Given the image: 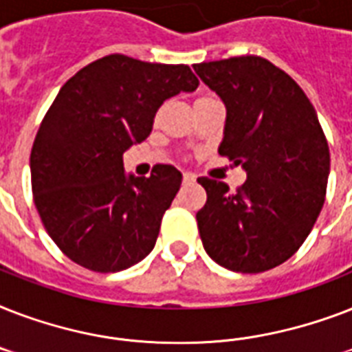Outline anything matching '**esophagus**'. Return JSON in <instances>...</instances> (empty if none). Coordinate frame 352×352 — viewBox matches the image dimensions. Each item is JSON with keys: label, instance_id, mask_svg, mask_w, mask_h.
<instances>
[{"label": "esophagus", "instance_id": "esophagus-1", "mask_svg": "<svg viewBox=\"0 0 352 352\" xmlns=\"http://www.w3.org/2000/svg\"><path fill=\"white\" fill-rule=\"evenodd\" d=\"M182 182H184V184H192V182H195V175H193V173H190V171L182 173Z\"/></svg>", "mask_w": 352, "mask_h": 352}]
</instances>
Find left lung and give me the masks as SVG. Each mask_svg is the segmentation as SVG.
<instances>
[{"label": "left lung", "instance_id": "8db88e82", "mask_svg": "<svg viewBox=\"0 0 352 352\" xmlns=\"http://www.w3.org/2000/svg\"><path fill=\"white\" fill-rule=\"evenodd\" d=\"M226 106L219 155L246 170L235 192L201 177L197 212L204 250L243 274L270 270L311 234L327 192L331 153L318 115L300 85L256 54L193 65Z\"/></svg>", "mask_w": 352, "mask_h": 352}]
</instances>
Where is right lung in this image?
Masks as SVG:
<instances>
[{
  "label": "right lung",
  "instance_id": "obj_1",
  "mask_svg": "<svg viewBox=\"0 0 352 352\" xmlns=\"http://www.w3.org/2000/svg\"><path fill=\"white\" fill-rule=\"evenodd\" d=\"M188 65L109 54L63 84L30 151L32 197L47 234L80 267L120 272L153 250L182 175L157 164L126 177L122 153L144 142L160 104L195 91Z\"/></svg>",
  "mask_w": 352,
  "mask_h": 352
}]
</instances>
